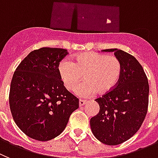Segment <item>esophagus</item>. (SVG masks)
<instances>
[{"mask_svg":"<svg viewBox=\"0 0 158 158\" xmlns=\"http://www.w3.org/2000/svg\"><path fill=\"white\" fill-rule=\"evenodd\" d=\"M86 103V101L84 100H82V99H80V100L79 101V106H84L85 104Z\"/></svg>","mask_w":158,"mask_h":158,"instance_id":"34e87169","label":"esophagus"}]
</instances>
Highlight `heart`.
Instances as JSON below:
<instances>
[{
    "mask_svg": "<svg viewBox=\"0 0 158 158\" xmlns=\"http://www.w3.org/2000/svg\"><path fill=\"white\" fill-rule=\"evenodd\" d=\"M57 72L64 86L69 90H73L83 76L85 82L77 86L76 93L79 97L88 98L97 92L106 94L112 91L120 81L122 64L115 56L86 52L76 55L73 62L61 60Z\"/></svg>",
    "mask_w": 158,
    "mask_h": 158,
    "instance_id": "obj_1",
    "label": "heart"
}]
</instances>
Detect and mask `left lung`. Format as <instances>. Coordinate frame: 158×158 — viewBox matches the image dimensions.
I'll return each mask as SVG.
<instances>
[{"label":"left lung","mask_w":158,"mask_h":158,"mask_svg":"<svg viewBox=\"0 0 158 158\" xmlns=\"http://www.w3.org/2000/svg\"><path fill=\"white\" fill-rule=\"evenodd\" d=\"M102 51L114 52L122 64V74L112 91L95 99L100 110L89 123L97 139L116 146L128 140L143 124L148 109L149 83L135 56L118 49Z\"/></svg>","instance_id":"obj_1"}]
</instances>
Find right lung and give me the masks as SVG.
<instances>
[{"mask_svg":"<svg viewBox=\"0 0 158 158\" xmlns=\"http://www.w3.org/2000/svg\"><path fill=\"white\" fill-rule=\"evenodd\" d=\"M60 48L43 47L31 52L14 72L9 106L16 125L38 141H49L66 127L79 108V99L64 86L57 72L68 54Z\"/></svg>","mask_w":158,"mask_h":158,"instance_id":"add662e5","label":"right lung"}]
</instances>
